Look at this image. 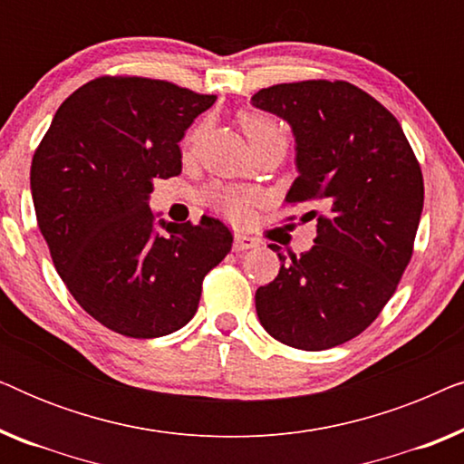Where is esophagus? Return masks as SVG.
<instances>
[{"label": "esophagus", "instance_id": "obj_1", "mask_svg": "<svg viewBox=\"0 0 464 464\" xmlns=\"http://www.w3.org/2000/svg\"><path fill=\"white\" fill-rule=\"evenodd\" d=\"M234 251L237 253H243V251H249V249H256L257 246V240L253 237H246V234H234Z\"/></svg>", "mask_w": 464, "mask_h": 464}]
</instances>
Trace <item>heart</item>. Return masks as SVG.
<instances>
[{"label":"heart","instance_id":"obj_1","mask_svg":"<svg viewBox=\"0 0 464 464\" xmlns=\"http://www.w3.org/2000/svg\"><path fill=\"white\" fill-rule=\"evenodd\" d=\"M240 126H243V132L246 135V139H249L251 148H257V145H266V143L285 141V132L281 126H278L276 120L264 116V113H257V111L243 113V116H240ZM202 202L208 207H213L215 211L224 213L226 218L243 219L246 211H249L251 196L245 194L243 189L213 186L202 194Z\"/></svg>","mask_w":464,"mask_h":464}]
</instances>
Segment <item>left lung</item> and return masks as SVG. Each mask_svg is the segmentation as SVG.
Returning <instances> with one entry per match:
<instances>
[{
	"instance_id": "1",
	"label": "left lung",
	"mask_w": 464,
	"mask_h": 464,
	"mask_svg": "<svg viewBox=\"0 0 464 464\" xmlns=\"http://www.w3.org/2000/svg\"><path fill=\"white\" fill-rule=\"evenodd\" d=\"M251 103L295 137L297 177L285 202L325 208L304 215L316 218L313 249L278 253V276L256 291L259 323L300 351L344 344L372 325L410 264L424 202L420 164L397 118L348 82L276 84Z\"/></svg>"
}]
</instances>
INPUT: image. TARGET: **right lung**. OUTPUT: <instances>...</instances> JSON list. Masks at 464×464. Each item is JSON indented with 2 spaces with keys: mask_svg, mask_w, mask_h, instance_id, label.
I'll return each instance as SVG.
<instances>
[{
  "mask_svg": "<svg viewBox=\"0 0 464 464\" xmlns=\"http://www.w3.org/2000/svg\"><path fill=\"white\" fill-rule=\"evenodd\" d=\"M213 103L215 94L164 80L105 75L63 101L35 150L31 196L54 268L111 332L160 338L181 329L202 278L232 249L219 219L173 224L150 208L154 179L181 173L179 141Z\"/></svg>",
  "mask_w": 464,
  "mask_h": 464,
  "instance_id": "right-lung-1",
  "label": "right lung"
}]
</instances>
